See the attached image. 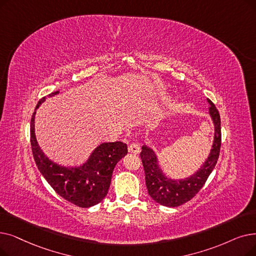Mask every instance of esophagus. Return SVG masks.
<instances>
[{
	"label": "esophagus",
	"mask_w": 256,
	"mask_h": 256,
	"mask_svg": "<svg viewBox=\"0 0 256 256\" xmlns=\"http://www.w3.org/2000/svg\"><path fill=\"white\" fill-rule=\"evenodd\" d=\"M128 152L132 154H138L140 152V146L137 143H130L128 146Z\"/></svg>",
	"instance_id": "obj_1"
}]
</instances>
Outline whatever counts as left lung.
Returning <instances> with one entry per match:
<instances>
[{
  "mask_svg": "<svg viewBox=\"0 0 256 256\" xmlns=\"http://www.w3.org/2000/svg\"><path fill=\"white\" fill-rule=\"evenodd\" d=\"M207 102L210 106L208 113L214 126V143L208 157L194 174L183 179L166 176L159 164L156 152L146 144L141 148L140 157L146 172L148 192L150 198L160 205L178 207L190 201L203 187L218 162L220 148V119L214 104L209 99H207Z\"/></svg>",
  "mask_w": 256,
  "mask_h": 256,
  "instance_id": "left-lung-1",
  "label": "left lung"
}]
</instances>
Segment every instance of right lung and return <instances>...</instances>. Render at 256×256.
<instances>
[{
	"mask_svg": "<svg viewBox=\"0 0 256 256\" xmlns=\"http://www.w3.org/2000/svg\"><path fill=\"white\" fill-rule=\"evenodd\" d=\"M60 91L49 94L53 97ZM46 100L38 102L31 118L30 141L33 158L42 176L53 190L66 201L88 208L100 203L106 198L116 164L128 154V146L121 141L102 142L80 166H66L48 158L40 148L34 128L36 110Z\"/></svg>",
	"mask_w": 256,
	"mask_h": 256,
	"instance_id": "obj_1",
	"label": "right lung"
}]
</instances>
